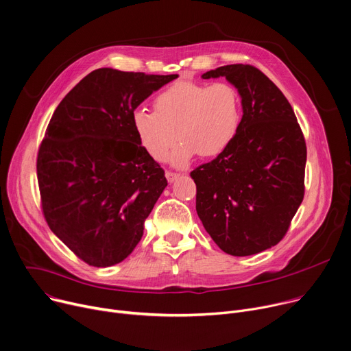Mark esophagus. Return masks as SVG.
<instances>
[{
    "label": "esophagus",
    "instance_id": "obj_1",
    "mask_svg": "<svg viewBox=\"0 0 351 351\" xmlns=\"http://www.w3.org/2000/svg\"><path fill=\"white\" fill-rule=\"evenodd\" d=\"M178 176H180L178 173H174V171H170V170H169V171H166V178H167V181H169V182H173Z\"/></svg>",
    "mask_w": 351,
    "mask_h": 351
}]
</instances>
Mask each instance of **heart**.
<instances>
[{"instance_id": "b5f03b06", "label": "heart", "mask_w": 351, "mask_h": 351, "mask_svg": "<svg viewBox=\"0 0 351 351\" xmlns=\"http://www.w3.org/2000/svg\"><path fill=\"white\" fill-rule=\"evenodd\" d=\"M154 112L138 108L132 124L141 146L152 159L162 162L171 154L177 166L198 153L215 158L234 138L240 124V96L227 82L181 81L162 90L153 101Z\"/></svg>"}]
</instances>
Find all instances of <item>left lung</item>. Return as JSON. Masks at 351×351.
<instances>
[{
	"mask_svg": "<svg viewBox=\"0 0 351 351\" xmlns=\"http://www.w3.org/2000/svg\"><path fill=\"white\" fill-rule=\"evenodd\" d=\"M226 76L241 96L243 119L230 145L191 171L197 212L217 247L248 256L286 236L304 198L306 146L286 96L250 64L208 71Z\"/></svg>",
	"mask_w": 351,
	"mask_h": 351,
	"instance_id": "left-lung-1",
	"label": "left lung"
}]
</instances>
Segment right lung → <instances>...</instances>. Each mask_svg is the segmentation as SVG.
Listing matches in <instances>:
<instances>
[{
    "instance_id": "add662e5",
    "label": "right lung",
    "mask_w": 351,
    "mask_h": 351,
    "mask_svg": "<svg viewBox=\"0 0 351 351\" xmlns=\"http://www.w3.org/2000/svg\"><path fill=\"white\" fill-rule=\"evenodd\" d=\"M178 75L99 68L58 104L37 153L42 210L54 234L90 266L124 261L167 185L141 146L135 108Z\"/></svg>"
}]
</instances>
